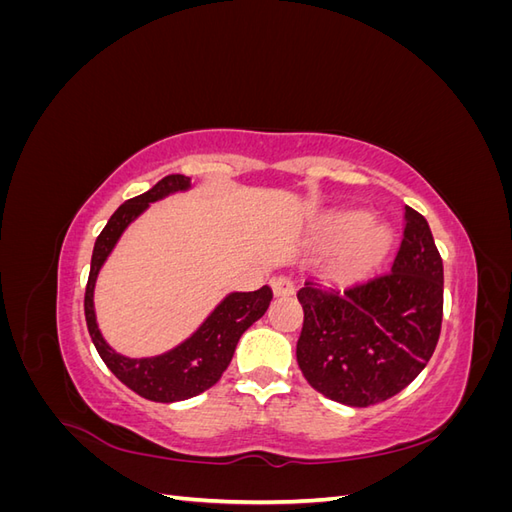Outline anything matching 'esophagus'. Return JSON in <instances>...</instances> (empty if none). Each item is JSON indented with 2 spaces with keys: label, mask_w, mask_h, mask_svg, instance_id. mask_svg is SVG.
<instances>
[{
  "label": "esophagus",
  "mask_w": 512,
  "mask_h": 512,
  "mask_svg": "<svg viewBox=\"0 0 512 512\" xmlns=\"http://www.w3.org/2000/svg\"><path fill=\"white\" fill-rule=\"evenodd\" d=\"M269 284H271V288H273L275 297H288V294H292V290H294V286H292V282H290V277H286V275L273 277V280H271Z\"/></svg>",
  "instance_id": "34e87169"
}]
</instances>
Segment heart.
Here are the masks:
<instances>
[{
    "mask_svg": "<svg viewBox=\"0 0 512 512\" xmlns=\"http://www.w3.org/2000/svg\"><path fill=\"white\" fill-rule=\"evenodd\" d=\"M365 222H367V215L363 211L346 209V211L335 213L329 224V235L333 241H346L354 234L357 235L344 260V271L361 265L363 260L374 256L384 241V230L376 224L365 226Z\"/></svg>",
    "mask_w": 512,
    "mask_h": 512,
    "instance_id": "1",
    "label": "heart"
}]
</instances>
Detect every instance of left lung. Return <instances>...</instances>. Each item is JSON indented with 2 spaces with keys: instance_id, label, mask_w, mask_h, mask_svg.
Wrapping results in <instances>:
<instances>
[{
  "instance_id": "obj_1",
  "label": "left lung",
  "mask_w": 512,
  "mask_h": 512,
  "mask_svg": "<svg viewBox=\"0 0 512 512\" xmlns=\"http://www.w3.org/2000/svg\"><path fill=\"white\" fill-rule=\"evenodd\" d=\"M297 361L305 380L339 404L365 408L421 374L442 324L444 269L431 228L406 207L391 269L342 288L305 282Z\"/></svg>"
}]
</instances>
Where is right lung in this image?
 <instances>
[{"label":"right lung","mask_w":512,"mask_h":512,"mask_svg":"<svg viewBox=\"0 0 512 512\" xmlns=\"http://www.w3.org/2000/svg\"><path fill=\"white\" fill-rule=\"evenodd\" d=\"M192 190V179L185 175H168L153 185L141 196L126 200L106 222L98 235L94 254H91V269L85 288V320L94 346L106 367L113 374L145 399L160 401V404H173L196 397L222 378L232 354L239 344L241 335L252 324L265 316L273 299L269 286H262L252 292L232 290L215 305L209 316L198 324V329L185 337L181 344L160 354L151 356H128L117 352L106 342L98 316H96V282L104 267V262L115 250L126 228L149 209L151 203H158L173 194H183Z\"/></svg>","instance_id":"right-lung-1"}]
</instances>
